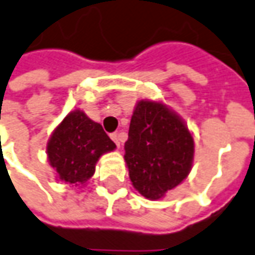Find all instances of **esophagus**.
<instances>
[{
  "label": "esophagus",
  "mask_w": 255,
  "mask_h": 255,
  "mask_svg": "<svg viewBox=\"0 0 255 255\" xmlns=\"http://www.w3.org/2000/svg\"><path fill=\"white\" fill-rule=\"evenodd\" d=\"M112 139H113V141L116 142V145L120 148V145L123 143V141H124V134H121V132H114V134H112Z\"/></svg>",
  "instance_id": "esophagus-1"
}]
</instances>
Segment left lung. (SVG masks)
Returning <instances> with one entry per match:
<instances>
[{
  "mask_svg": "<svg viewBox=\"0 0 255 255\" xmlns=\"http://www.w3.org/2000/svg\"><path fill=\"white\" fill-rule=\"evenodd\" d=\"M124 149L129 180L148 200L164 198L193 167V134L184 120L160 100L136 102Z\"/></svg>",
  "mask_w": 255,
  "mask_h": 255,
  "instance_id": "1",
  "label": "left lung"
}]
</instances>
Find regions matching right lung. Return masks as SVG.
<instances>
[{"instance_id": "add662e5", "label": "right lung", "mask_w": 255, "mask_h": 255, "mask_svg": "<svg viewBox=\"0 0 255 255\" xmlns=\"http://www.w3.org/2000/svg\"><path fill=\"white\" fill-rule=\"evenodd\" d=\"M116 149L103 127L82 110L69 112L47 142V159L55 177L71 187L86 186L102 155Z\"/></svg>"}]
</instances>
